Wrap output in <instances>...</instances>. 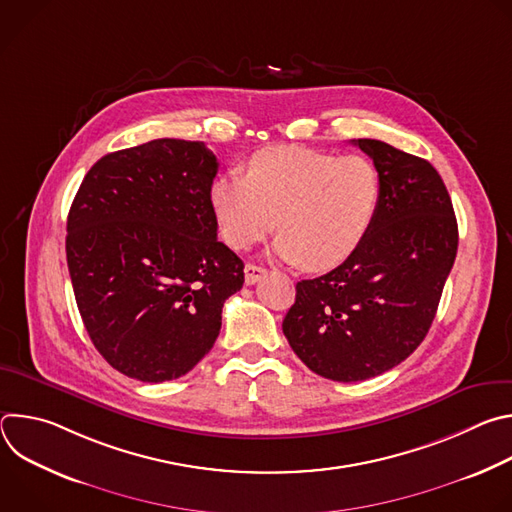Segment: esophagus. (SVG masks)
<instances>
[{"label": "esophagus", "instance_id": "1", "mask_svg": "<svg viewBox=\"0 0 512 512\" xmlns=\"http://www.w3.org/2000/svg\"><path fill=\"white\" fill-rule=\"evenodd\" d=\"M265 275H267V269H263V267H259V265H253V263H247V265H245V283H247V285H255V283L261 281Z\"/></svg>", "mask_w": 512, "mask_h": 512}]
</instances>
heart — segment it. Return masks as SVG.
Segmentation results:
<instances>
[{
  "instance_id": "obj_1",
  "label": "heart",
  "mask_w": 512,
  "mask_h": 512,
  "mask_svg": "<svg viewBox=\"0 0 512 512\" xmlns=\"http://www.w3.org/2000/svg\"><path fill=\"white\" fill-rule=\"evenodd\" d=\"M208 200L218 231L237 251L267 239L275 253L308 271L344 263L369 235L381 202V178L364 156L275 145L253 154L245 176L212 180Z\"/></svg>"
}]
</instances>
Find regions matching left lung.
I'll return each mask as SVG.
<instances>
[{
    "instance_id": "8db88e82",
    "label": "left lung",
    "mask_w": 512,
    "mask_h": 512,
    "mask_svg": "<svg viewBox=\"0 0 512 512\" xmlns=\"http://www.w3.org/2000/svg\"><path fill=\"white\" fill-rule=\"evenodd\" d=\"M381 178L375 223L336 269L296 285L283 334L316 375L354 383L403 362L425 338L458 251L437 170L379 139H352Z\"/></svg>"
}]
</instances>
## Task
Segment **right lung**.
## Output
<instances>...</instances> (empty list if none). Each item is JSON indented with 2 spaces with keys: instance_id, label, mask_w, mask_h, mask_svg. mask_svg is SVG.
I'll return each mask as SVG.
<instances>
[{
  "instance_id": "add662e5",
  "label": "right lung",
  "mask_w": 512,
  "mask_h": 512,
  "mask_svg": "<svg viewBox=\"0 0 512 512\" xmlns=\"http://www.w3.org/2000/svg\"><path fill=\"white\" fill-rule=\"evenodd\" d=\"M216 170L202 141L154 139L101 158L72 200L66 263L77 306L95 348L129 379L192 371L243 287V261L216 239Z\"/></svg>"
}]
</instances>
